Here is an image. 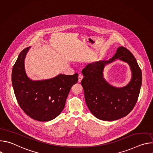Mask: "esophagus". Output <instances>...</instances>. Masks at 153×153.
Instances as JSON below:
<instances>
[{
    "instance_id": "esophagus-1",
    "label": "esophagus",
    "mask_w": 153,
    "mask_h": 153,
    "mask_svg": "<svg viewBox=\"0 0 153 153\" xmlns=\"http://www.w3.org/2000/svg\"><path fill=\"white\" fill-rule=\"evenodd\" d=\"M82 79H83V76L81 74H79V77H78V82H81Z\"/></svg>"
}]
</instances>
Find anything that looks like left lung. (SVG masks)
<instances>
[{
    "label": "left lung",
    "mask_w": 153,
    "mask_h": 153,
    "mask_svg": "<svg viewBox=\"0 0 153 153\" xmlns=\"http://www.w3.org/2000/svg\"><path fill=\"white\" fill-rule=\"evenodd\" d=\"M117 58L128 63L132 72L130 83L122 88L110 85L103 77L105 65ZM82 74L84 77L81 84L86 103L96 117L113 121L126 116L132 111L138 99L142 77L136 58L128 49L119 47L111 59L88 65L82 70Z\"/></svg>",
    "instance_id": "1"
}]
</instances>
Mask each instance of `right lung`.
<instances>
[{
    "label": "right lung",
    "mask_w": 153,
    "mask_h": 153,
    "mask_svg": "<svg viewBox=\"0 0 153 153\" xmlns=\"http://www.w3.org/2000/svg\"><path fill=\"white\" fill-rule=\"evenodd\" d=\"M30 47L20 52L12 70V84L19 105L32 119L50 121L58 116L65 105L78 74H59L52 79L33 80L27 75L25 59Z\"/></svg>",
    "instance_id": "obj_1"
}]
</instances>
